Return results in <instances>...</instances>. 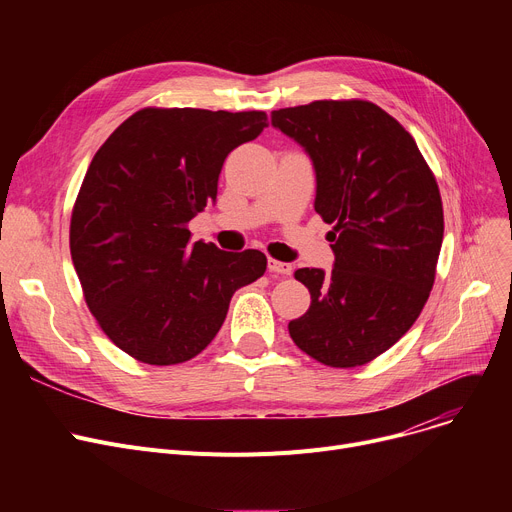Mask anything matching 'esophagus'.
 I'll list each match as a JSON object with an SVG mask.
<instances>
[{"label":"esophagus","mask_w":512,"mask_h":512,"mask_svg":"<svg viewBox=\"0 0 512 512\" xmlns=\"http://www.w3.org/2000/svg\"><path fill=\"white\" fill-rule=\"evenodd\" d=\"M267 267H270V272L280 274V276H290L292 274V265L290 263H282L278 259H270L267 261Z\"/></svg>","instance_id":"34e87169"}]
</instances>
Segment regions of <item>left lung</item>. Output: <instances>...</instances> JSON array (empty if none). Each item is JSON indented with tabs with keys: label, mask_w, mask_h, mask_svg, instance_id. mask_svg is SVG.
<instances>
[{
	"label": "left lung",
	"mask_w": 512,
	"mask_h": 512,
	"mask_svg": "<svg viewBox=\"0 0 512 512\" xmlns=\"http://www.w3.org/2000/svg\"><path fill=\"white\" fill-rule=\"evenodd\" d=\"M311 155L315 211L332 224L326 274L303 267L309 311L288 324L315 361L351 369L405 336L429 299L444 236L442 197L415 139L380 105L319 99L272 112Z\"/></svg>",
	"instance_id": "8db88e82"
}]
</instances>
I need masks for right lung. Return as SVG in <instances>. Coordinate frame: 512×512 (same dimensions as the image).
Masks as SVG:
<instances>
[{
    "label": "right lung",
    "mask_w": 512,
    "mask_h": 512,
    "mask_svg": "<svg viewBox=\"0 0 512 512\" xmlns=\"http://www.w3.org/2000/svg\"><path fill=\"white\" fill-rule=\"evenodd\" d=\"M265 112L143 107L95 153L70 218V253L103 334L149 365L191 361L220 332L232 294L265 274L257 249L191 242L218 197L224 159Z\"/></svg>",
    "instance_id": "obj_1"
}]
</instances>
